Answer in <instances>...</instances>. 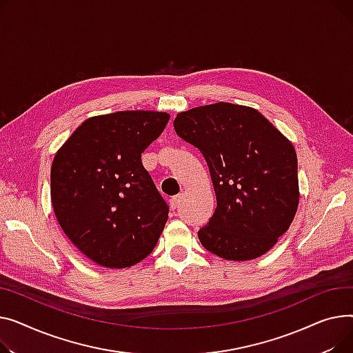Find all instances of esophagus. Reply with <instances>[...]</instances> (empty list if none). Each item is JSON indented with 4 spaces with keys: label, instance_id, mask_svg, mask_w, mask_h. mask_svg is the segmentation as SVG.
Wrapping results in <instances>:
<instances>
[{
    "label": "esophagus",
    "instance_id": "obj_1",
    "mask_svg": "<svg viewBox=\"0 0 353 353\" xmlns=\"http://www.w3.org/2000/svg\"><path fill=\"white\" fill-rule=\"evenodd\" d=\"M181 199H182V195H176V196H174V198L170 199V208H171L172 211L178 208V205H179Z\"/></svg>",
    "mask_w": 353,
    "mask_h": 353
}]
</instances>
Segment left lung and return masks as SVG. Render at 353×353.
I'll list each match as a JSON object with an SVG mask.
<instances>
[{"instance_id":"1","label":"left lung","mask_w":353,"mask_h":353,"mask_svg":"<svg viewBox=\"0 0 353 353\" xmlns=\"http://www.w3.org/2000/svg\"><path fill=\"white\" fill-rule=\"evenodd\" d=\"M174 130L203 155L214 185L216 208L198 231L202 246L226 261L266 254L298 210L292 142L255 108L230 102L179 112Z\"/></svg>"}]
</instances>
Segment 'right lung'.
I'll use <instances>...</instances> for the list:
<instances>
[{
    "mask_svg": "<svg viewBox=\"0 0 353 353\" xmlns=\"http://www.w3.org/2000/svg\"><path fill=\"white\" fill-rule=\"evenodd\" d=\"M171 115L118 111L85 119L57 151L51 202L68 239L99 266L122 269L147 258L168 219V205L141 154Z\"/></svg>",
    "mask_w": 353,
    "mask_h": 353,
    "instance_id": "obj_1",
    "label": "right lung"
}]
</instances>
